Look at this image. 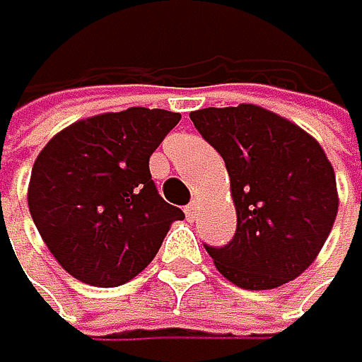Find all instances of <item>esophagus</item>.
I'll use <instances>...</instances> for the list:
<instances>
[{
	"mask_svg": "<svg viewBox=\"0 0 362 362\" xmlns=\"http://www.w3.org/2000/svg\"><path fill=\"white\" fill-rule=\"evenodd\" d=\"M197 213H199V202H190L188 206H185V215H188L190 217V220H194V217H197Z\"/></svg>",
	"mask_w": 362,
	"mask_h": 362,
	"instance_id": "34e87169",
	"label": "esophagus"
}]
</instances>
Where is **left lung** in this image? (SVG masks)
Masks as SVG:
<instances>
[{"label":"left lung","instance_id":"1","mask_svg":"<svg viewBox=\"0 0 362 362\" xmlns=\"http://www.w3.org/2000/svg\"><path fill=\"white\" fill-rule=\"evenodd\" d=\"M220 151L238 215L233 240L206 247L220 274L245 290H272L317 258L338 215L336 172L304 129L254 104L190 113Z\"/></svg>","mask_w":362,"mask_h":362}]
</instances>
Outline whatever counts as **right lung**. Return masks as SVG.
Returning a JSON list of instances; mask_svg holds the SVG:
<instances>
[{"label":"right lung","instance_id":"1","mask_svg":"<svg viewBox=\"0 0 362 362\" xmlns=\"http://www.w3.org/2000/svg\"><path fill=\"white\" fill-rule=\"evenodd\" d=\"M181 115L134 106L65 127L33 163L29 211L47 249L74 279L113 288L158 254L183 211L158 194L149 156Z\"/></svg>","mask_w":362,"mask_h":362}]
</instances>
